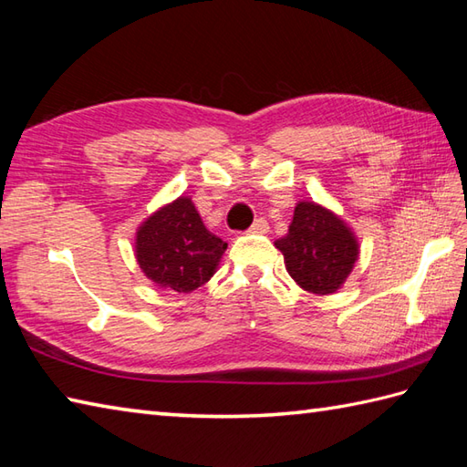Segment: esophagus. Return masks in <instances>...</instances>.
I'll return each mask as SVG.
<instances>
[{
  "mask_svg": "<svg viewBox=\"0 0 467 467\" xmlns=\"http://www.w3.org/2000/svg\"><path fill=\"white\" fill-rule=\"evenodd\" d=\"M251 233H254V234L269 233V223H266L265 218H256V221H254L253 226H251Z\"/></svg>",
  "mask_w": 467,
  "mask_h": 467,
  "instance_id": "obj_1",
  "label": "esophagus"
}]
</instances>
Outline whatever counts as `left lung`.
I'll use <instances>...</instances> for the list:
<instances>
[{"label":"left lung","mask_w":467,"mask_h":467,"mask_svg":"<svg viewBox=\"0 0 467 467\" xmlns=\"http://www.w3.org/2000/svg\"><path fill=\"white\" fill-rule=\"evenodd\" d=\"M285 266L301 289L329 295L341 289L359 256L355 234L339 216L315 202L295 206L293 223L275 243Z\"/></svg>","instance_id":"obj_1"}]
</instances>
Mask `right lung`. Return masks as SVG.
Instances as JSON below:
<instances>
[{"label": "right lung", "mask_w": 467, "mask_h": 467, "mask_svg": "<svg viewBox=\"0 0 467 467\" xmlns=\"http://www.w3.org/2000/svg\"><path fill=\"white\" fill-rule=\"evenodd\" d=\"M226 243L206 231L188 196L148 216L136 233V261L164 289L191 293L214 275Z\"/></svg>", "instance_id": "1"}]
</instances>
